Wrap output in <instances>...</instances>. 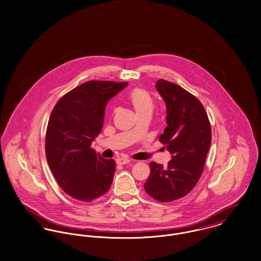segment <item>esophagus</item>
I'll list each match as a JSON object with an SVG mask.
<instances>
[{
    "label": "esophagus",
    "instance_id": "1",
    "mask_svg": "<svg viewBox=\"0 0 261 261\" xmlns=\"http://www.w3.org/2000/svg\"><path fill=\"white\" fill-rule=\"evenodd\" d=\"M130 160L128 159V158H118L117 160H116V162H117V164H120V165H123V164H126V163H128Z\"/></svg>",
    "mask_w": 261,
    "mask_h": 261
}]
</instances>
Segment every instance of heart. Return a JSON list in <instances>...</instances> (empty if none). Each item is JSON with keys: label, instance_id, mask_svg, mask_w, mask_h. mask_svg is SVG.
I'll return each mask as SVG.
<instances>
[{"label": "heart", "instance_id": "obj_1", "mask_svg": "<svg viewBox=\"0 0 261 261\" xmlns=\"http://www.w3.org/2000/svg\"><path fill=\"white\" fill-rule=\"evenodd\" d=\"M127 98L137 116L144 114L151 115L154 108V101L148 91L142 88H135L129 92Z\"/></svg>", "mask_w": 261, "mask_h": 261}]
</instances>
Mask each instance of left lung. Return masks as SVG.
Masks as SVG:
<instances>
[{
  "label": "left lung",
  "instance_id": "1",
  "mask_svg": "<svg viewBox=\"0 0 261 261\" xmlns=\"http://www.w3.org/2000/svg\"><path fill=\"white\" fill-rule=\"evenodd\" d=\"M157 91L167 109V126L159 137L172 154L166 166L150 162V174L144 183L146 193L167 203L191 192L204 171L212 129L202 103L188 91L160 79Z\"/></svg>",
  "mask_w": 261,
  "mask_h": 261
}]
</instances>
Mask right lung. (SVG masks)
<instances>
[{"mask_svg": "<svg viewBox=\"0 0 261 261\" xmlns=\"http://www.w3.org/2000/svg\"><path fill=\"white\" fill-rule=\"evenodd\" d=\"M126 82L88 81L59 99L53 108L45 135V154L58 185L70 197L91 202L110 189L116 170L91 147L104 124L108 101Z\"/></svg>", "mask_w": 261, "mask_h": 261, "instance_id": "right-lung-1", "label": "right lung"}]
</instances>
